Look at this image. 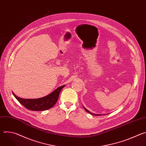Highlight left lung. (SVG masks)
Instances as JSON below:
<instances>
[{
  "label": "left lung",
  "instance_id": "1",
  "mask_svg": "<svg viewBox=\"0 0 146 146\" xmlns=\"http://www.w3.org/2000/svg\"><path fill=\"white\" fill-rule=\"evenodd\" d=\"M84 108V109H85V110L87 111V112H88V113H90V114H92V115H101L100 114H92V113H91L90 111H89L87 109H86L85 108Z\"/></svg>",
  "mask_w": 146,
  "mask_h": 146
}]
</instances>
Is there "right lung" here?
<instances>
[{
	"instance_id": "1",
	"label": "right lung",
	"mask_w": 146,
	"mask_h": 146,
	"mask_svg": "<svg viewBox=\"0 0 146 146\" xmlns=\"http://www.w3.org/2000/svg\"><path fill=\"white\" fill-rule=\"evenodd\" d=\"M65 86V85L60 86L47 96L38 99H23L17 96L14 93L13 94L27 109L32 111H43L50 109L54 106L58 100L60 92Z\"/></svg>"
}]
</instances>
